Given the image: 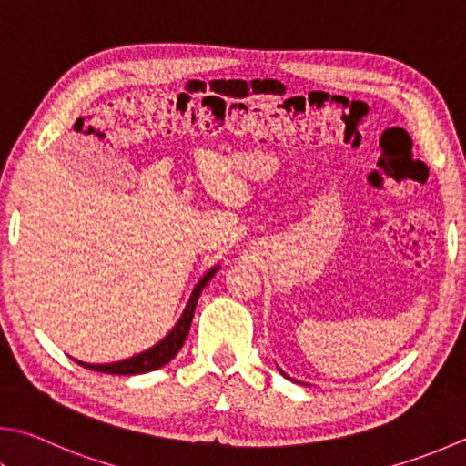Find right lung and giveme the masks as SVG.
Segmentation results:
<instances>
[{"label":"right lung","instance_id":"right-lung-1","mask_svg":"<svg viewBox=\"0 0 466 466\" xmlns=\"http://www.w3.org/2000/svg\"><path fill=\"white\" fill-rule=\"evenodd\" d=\"M216 270H218V267H214L209 273L204 275V279H201V281L196 285V289H193L187 308H185L181 319L177 321V326L171 329V334L163 338V340H160L157 346H152L150 350L140 352L132 359L112 362V365H87V362L77 360L79 365L87 367L91 370H97V373H109V375H140V373H148V370H157L160 367H165L167 362L175 359V354L181 350L185 338H187V334H189L193 311H196L201 289H204L209 279L214 277Z\"/></svg>","mask_w":466,"mask_h":466}]
</instances>
